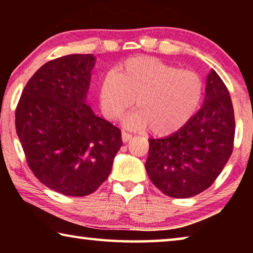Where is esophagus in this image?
I'll list each match as a JSON object with an SVG mask.
<instances>
[{
    "mask_svg": "<svg viewBox=\"0 0 253 253\" xmlns=\"http://www.w3.org/2000/svg\"><path fill=\"white\" fill-rule=\"evenodd\" d=\"M122 139H123L124 143H128L131 139V135L128 134V132H126V131H123L122 132Z\"/></svg>",
    "mask_w": 253,
    "mask_h": 253,
    "instance_id": "34e87169",
    "label": "esophagus"
}]
</instances>
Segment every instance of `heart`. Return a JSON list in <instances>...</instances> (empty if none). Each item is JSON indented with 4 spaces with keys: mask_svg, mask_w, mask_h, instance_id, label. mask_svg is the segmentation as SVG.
<instances>
[{
    "mask_svg": "<svg viewBox=\"0 0 253 253\" xmlns=\"http://www.w3.org/2000/svg\"><path fill=\"white\" fill-rule=\"evenodd\" d=\"M203 95V83L194 71L177 69L160 59H127L101 77L98 99L102 114L117 121L134 104L127 118L130 128L149 127L153 134L169 135L194 116Z\"/></svg>",
    "mask_w": 253,
    "mask_h": 253,
    "instance_id": "b5f03b06",
    "label": "heart"
}]
</instances>
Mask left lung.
<instances>
[{"label": "left lung", "instance_id": "1", "mask_svg": "<svg viewBox=\"0 0 253 253\" xmlns=\"http://www.w3.org/2000/svg\"><path fill=\"white\" fill-rule=\"evenodd\" d=\"M234 129L230 93L220 76L211 69L198 113L172 135L148 139L145 163L148 177L170 198L186 199L205 191L232 154Z\"/></svg>", "mask_w": 253, "mask_h": 253}]
</instances>
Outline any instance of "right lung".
<instances>
[{"instance_id": "add662e5", "label": "right lung", "mask_w": 253, "mask_h": 253, "mask_svg": "<svg viewBox=\"0 0 253 253\" xmlns=\"http://www.w3.org/2000/svg\"><path fill=\"white\" fill-rule=\"evenodd\" d=\"M93 54L46 62L28 81L15 111L30 169L58 193L84 196L108 178L122 132L87 104Z\"/></svg>"}]
</instances>
